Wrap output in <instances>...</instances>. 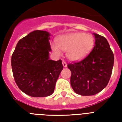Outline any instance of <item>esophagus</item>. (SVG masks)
I'll return each mask as SVG.
<instances>
[{
  "mask_svg": "<svg viewBox=\"0 0 122 122\" xmlns=\"http://www.w3.org/2000/svg\"><path fill=\"white\" fill-rule=\"evenodd\" d=\"M63 65L64 67H66L67 66V63L65 62V61H63Z\"/></svg>",
  "mask_w": 122,
  "mask_h": 122,
  "instance_id": "34e87169",
  "label": "esophagus"
}]
</instances>
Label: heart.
<instances>
[{
	"mask_svg": "<svg viewBox=\"0 0 122 122\" xmlns=\"http://www.w3.org/2000/svg\"><path fill=\"white\" fill-rule=\"evenodd\" d=\"M57 44H52V49L57 55L61 50L66 52L67 57L71 61L83 59L92 49L94 40L92 35L83 33H71L62 35L57 39Z\"/></svg>",
	"mask_w": 122,
	"mask_h": 122,
	"instance_id": "heart-1",
	"label": "heart"
}]
</instances>
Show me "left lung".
Returning a JSON list of instances; mask_svg holds the SVG:
<instances>
[{
    "mask_svg": "<svg viewBox=\"0 0 122 122\" xmlns=\"http://www.w3.org/2000/svg\"><path fill=\"white\" fill-rule=\"evenodd\" d=\"M95 45L88 55L79 61L69 63L70 83L81 96H92L103 90L112 76L114 55L106 38L94 33Z\"/></svg>",
    "mask_w": 122,
    "mask_h": 122,
    "instance_id": "obj_1",
    "label": "left lung"
}]
</instances>
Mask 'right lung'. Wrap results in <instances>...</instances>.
Listing matches in <instances>:
<instances>
[{
    "instance_id": "add662e5",
    "label": "right lung",
    "mask_w": 122,
    "mask_h": 122,
    "mask_svg": "<svg viewBox=\"0 0 122 122\" xmlns=\"http://www.w3.org/2000/svg\"><path fill=\"white\" fill-rule=\"evenodd\" d=\"M47 31L35 30L20 39L11 57L12 74L21 91L30 96L51 95L63 68L61 59H49Z\"/></svg>"
}]
</instances>
